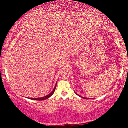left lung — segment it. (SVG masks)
Returning <instances> with one entry per match:
<instances>
[{"label":"left lung","mask_w":128,"mask_h":128,"mask_svg":"<svg viewBox=\"0 0 128 128\" xmlns=\"http://www.w3.org/2000/svg\"><path fill=\"white\" fill-rule=\"evenodd\" d=\"M78 96H79V95H78ZM86 99H88V98H86Z\"/></svg>","instance_id":"8db88e82"}]
</instances>
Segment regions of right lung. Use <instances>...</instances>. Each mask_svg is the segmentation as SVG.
Segmentation results:
<instances>
[{"mask_svg": "<svg viewBox=\"0 0 128 128\" xmlns=\"http://www.w3.org/2000/svg\"><path fill=\"white\" fill-rule=\"evenodd\" d=\"M56 84L55 87H54V90H53V91H52V92H50V93L49 94L47 95V96H46L42 97V98H29V99H32V100H45V99H48V98H50V96H52V95L53 94H54V92H55V88H56Z\"/></svg>", "mask_w": 128, "mask_h": 128, "instance_id": "add662e5", "label": "right lung"}]
</instances>
